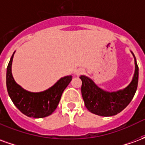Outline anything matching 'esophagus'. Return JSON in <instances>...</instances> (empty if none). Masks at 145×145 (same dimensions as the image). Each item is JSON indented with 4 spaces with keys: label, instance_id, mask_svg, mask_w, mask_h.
Masks as SVG:
<instances>
[{
    "label": "esophagus",
    "instance_id": "esophagus-1",
    "mask_svg": "<svg viewBox=\"0 0 145 145\" xmlns=\"http://www.w3.org/2000/svg\"><path fill=\"white\" fill-rule=\"evenodd\" d=\"M84 74V70L82 69H79L77 71V72H76V74L78 76L81 75V74Z\"/></svg>",
    "mask_w": 145,
    "mask_h": 145
}]
</instances>
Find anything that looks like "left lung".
Masks as SVG:
<instances>
[{
    "label": "left lung",
    "mask_w": 145,
    "mask_h": 145,
    "mask_svg": "<svg viewBox=\"0 0 145 145\" xmlns=\"http://www.w3.org/2000/svg\"><path fill=\"white\" fill-rule=\"evenodd\" d=\"M82 95L86 108L92 113L102 116L116 115L127 106L137 91L138 66L135 60L134 78L127 87L121 91L107 92L102 90L85 76H81Z\"/></svg>",
    "instance_id": "left-lung-1"
}]
</instances>
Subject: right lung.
Instances as JSON below:
<instances>
[{
  "mask_svg": "<svg viewBox=\"0 0 145 145\" xmlns=\"http://www.w3.org/2000/svg\"><path fill=\"white\" fill-rule=\"evenodd\" d=\"M14 54L7 67L6 84L8 92L14 106L27 116L42 118L51 115L57 109L64 89L72 80V76H66L48 90L38 93L29 92L18 85L12 77L11 63Z\"/></svg>",
  "mask_w": 145,
  "mask_h": 145,
  "instance_id": "1",
  "label": "right lung"
}]
</instances>
